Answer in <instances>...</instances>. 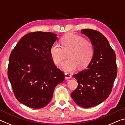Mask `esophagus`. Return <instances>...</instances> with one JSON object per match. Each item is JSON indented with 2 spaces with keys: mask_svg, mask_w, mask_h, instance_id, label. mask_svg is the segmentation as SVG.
I'll list each match as a JSON object with an SVG mask.
<instances>
[{
  "mask_svg": "<svg viewBox=\"0 0 125 125\" xmlns=\"http://www.w3.org/2000/svg\"><path fill=\"white\" fill-rule=\"evenodd\" d=\"M64 75H65V79H70V78L72 77V75L69 74H68V73H65Z\"/></svg>",
  "mask_w": 125,
  "mask_h": 125,
  "instance_id": "obj_1",
  "label": "esophagus"
}]
</instances>
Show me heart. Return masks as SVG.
<instances>
[{
	"label": "heart",
	"instance_id": "obj_1",
	"mask_svg": "<svg viewBox=\"0 0 125 125\" xmlns=\"http://www.w3.org/2000/svg\"><path fill=\"white\" fill-rule=\"evenodd\" d=\"M61 47L53 44L50 48V54L55 64L60 65L68 54V60L61 65L63 71L71 72L77 68L84 69L92 61L95 53V47L91 41L80 36L68 33L60 40Z\"/></svg>",
	"mask_w": 125,
	"mask_h": 125
}]
</instances>
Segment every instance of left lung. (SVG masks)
<instances>
[{
  "instance_id": "1",
  "label": "left lung",
  "mask_w": 125,
  "mask_h": 125,
  "mask_svg": "<svg viewBox=\"0 0 125 125\" xmlns=\"http://www.w3.org/2000/svg\"><path fill=\"white\" fill-rule=\"evenodd\" d=\"M81 32L93 43L95 53L88 68L73 75L78 84L71 96L79 106L89 108L108 98L117 75V68L115 53L102 33L89 29L82 30Z\"/></svg>"
}]
</instances>
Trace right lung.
<instances>
[{"label": "right lung", "instance_id": "1", "mask_svg": "<svg viewBox=\"0 0 125 125\" xmlns=\"http://www.w3.org/2000/svg\"><path fill=\"white\" fill-rule=\"evenodd\" d=\"M52 32H30L11 52L8 76L14 95L20 103L37 109L46 106L64 74L54 64L50 48L56 41Z\"/></svg>", "mask_w": 125, "mask_h": 125}]
</instances>
